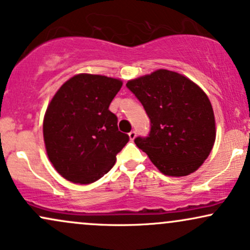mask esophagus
<instances>
[{"instance_id": "1", "label": "esophagus", "mask_w": 250, "mask_h": 250, "mask_svg": "<svg viewBox=\"0 0 250 250\" xmlns=\"http://www.w3.org/2000/svg\"><path fill=\"white\" fill-rule=\"evenodd\" d=\"M128 135H129V139H130L131 141H133V140L135 139V137H136V131H135V130H131L130 133H129Z\"/></svg>"}]
</instances>
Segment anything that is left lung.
<instances>
[{
    "label": "left lung",
    "instance_id": "left-lung-1",
    "mask_svg": "<svg viewBox=\"0 0 250 250\" xmlns=\"http://www.w3.org/2000/svg\"><path fill=\"white\" fill-rule=\"evenodd\" d=\"M125 85L150 120L148 136L134 140L137 147L165 175L194 173L210 154L216 136L214 111L205 91L187 77L166 69Z\"/></svg>",
    "mask_w": 250,
    "mask_h": 250
}]
</instances>
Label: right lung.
<instances>
[{"label": "right lung", "mask_w": 250, "mask_h": 250, "mask_svg": "<svg viewBox=\"0 0 250 250\" xmlns=\"http://www.w3.org/2000/svg\"><path fill=\"white\" fill-rule=\"evenodd\" d=\"M120 80L80 74L57 90L45 111L43 137L48 157L64 179L88 185L115 165L129 136L109 110Z\"/></svg>", "instance_id": "1"}]
</instances>
